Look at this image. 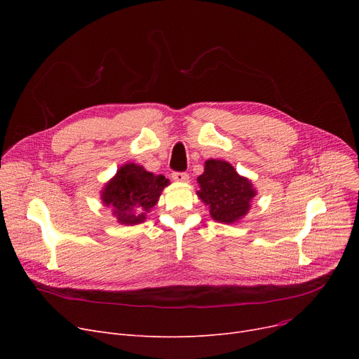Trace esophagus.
Here are the masks:
<instances>
[{
  "mask_svg": "<svg viewBox=\"0 0 359 359\" xmlns=\"http://www.w3.org/2000/svg\"><path fill=\"white\" fill-rule=\"evenodd\" d=\"M172 177H173L176 182H187V180H189V175L184 173V172H173V173H172Z\"/></svg>",
  "mask_w": 359,
  "mask_h": 359,
  "instance_id": "1",
  "label": "esophagus"
}]
</instances>
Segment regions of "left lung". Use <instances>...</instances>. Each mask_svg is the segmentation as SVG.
<instances>
[{"label": "left lung", "mask_w": 359, "mask_h": 359, "mask_svg": "<svg viewBox=\"0 0 359 359\" xmlns=\"http://www.w3.org/2000/svg\"><path fill=\"white\" fill-rule=\"evenodd\" d=\"M201 191L198 196L210 205V214L215 221L231 224L250 210V201L256 192L252 183L241 177L231 164L221 160H208L205 172L198 177Z\"/></svg>", "instance_id": "left-lung-1"}]
</instances>
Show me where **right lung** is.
Here are the masks:
<instances>
[{
    "label": "right lung",
    "mask_w": 359,
    "mask_h": 359,
    "mask_svg": "<svg viewBox=\"0 0 359 359\" xmlns=\"http://www.w3.org/2000/svg\"><path fill=\"white\" fill-rule=\"evenodd\" d=\"M168 180L163 175H153L137 164H125L118 170L102 194L103 203L110 206L121 224L135 225L145 219L157 203Z\"/></svg>",
    "instance_id": "right-lung-1"
}]
</instances>
